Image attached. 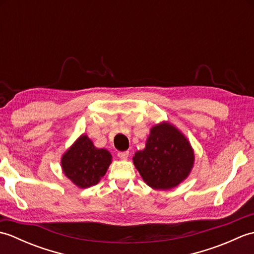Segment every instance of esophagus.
Listing matches in <instances>:
<instances>
[{
  "label": "esophagus",
  "mask_w": 254,
  "mask_h": 254,
  "mask_svg": "<svg viewBox=\"0 0 254 254\" xmlns=\"http://www.w3.org/2000/svg\"><path fill=\"white\" fill-rule=\"evenodd\" d=\"M118 157L122 159V160H127V157H128V152H127V150H126V152H119Z\"/></svg>",
  "instance_id": "esophagus-1"
}]
</instances>
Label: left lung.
Segmentation results:
<instances>
[{"label": "left lung", "instance_id": "1", "mask_svg": "<svg viewBox=\"0 0 254 254\" xmlns=\"http://www.w3.org/2000/svg\"><path fill=\"white\" fill-rule=\"evenodd\" d=\"M133 163L147 186L170 190L190 175L194 152L176 127L161 122L150 128L145 148L135 153Z\"/></svg>", "mask_w": 254, "mask_h": 254}]
</instances>
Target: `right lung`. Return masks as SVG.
Segmentation results:
<instances>
[{"label":"right lung","mask_w":254,"mask_h":254,"mask_svg":"<svg viewBox=\"0 0 254 254\" xmlns=\"http://www.w3.org/2000/svg\"><path fill=\"white\" fill-rule=\"evenodd\" d=\"M112 156L105 148L94 146L91 139L83 134L61 158L62 170L78 188L97 185L111 164Z\"/></svg>","instance_id":"right-lung-1"}]
</instances>
